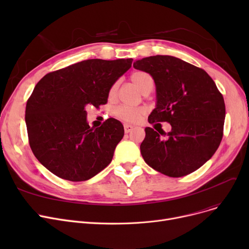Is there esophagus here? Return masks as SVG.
Returning <instances> with one entry per match:
<instances>
[{
  "label": "esophagus",
  "mask_w": 249,
  "mask_h": 249,
  "mask_svg": "<svg viewBox=\"0 0 249 249\" xmlns=\"http://www.w3.org/2000/svg\"><path fill=\"white\" fill-rule=\"evenodd\" d=\"M134 127L132 125H129V124H124V131L125 133H129L131 132V130L133 129Z\"/></svg>",
  "instance_id": "obj_1"
}]
</instances>
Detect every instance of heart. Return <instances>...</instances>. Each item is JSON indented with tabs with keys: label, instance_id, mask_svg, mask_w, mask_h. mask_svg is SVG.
Here are the masks:
<instances>
[{
	"label": "heart",
	"instance_id": "1",
	"mask_svg": "<svg viewBox=\"0 0 249 249\" xmlns=\"http://www.w3.org/2000/svg\"><path fill=\"white\" fill-rule=\"evenodd\" d=\"M130 80L142 91H144L153 88V78L152 76L145 71H136L130 75ZM118 90V83H114L109 89V98H114ZM145 113V108L143 107H130V106H119L114 110V116L118 119L128 123L137 122L141 116Z\"/></svg>",
	"mask_w": 249,
	"mask_h": 249
}]
</instances>
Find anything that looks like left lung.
Listing matches in <instances>:
<instances>
[{
	"mask_svg": "<svg viewBox=\"0 0 249 249\" xmlns=\"http://www.w3.org/2000/svg\"><path fill=\"white\" fill-rule=\"evenodd\" d=\"M133 67L148 72L156 86L158 105L148 122L172 125L168 133L145 128L140 145L143 160L172 178L197 171L223 137L225 103L216 84L204 70L169 55L142 58Z\"/></svg>",
	"mask_w": 249,
	"mask_h": 249,
	"instance_id": "1",
	"label": "left lung"
}]
</instances>
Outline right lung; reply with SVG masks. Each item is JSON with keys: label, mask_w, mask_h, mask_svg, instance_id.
<instances>
[{"label": "right lung", "mask_w": 249, "mask_h": 249, "mask_svg": "<svg viewBox=\"0 0 249 249\" xmlns=\"http://www.w3.org/2000/svg\"><path fill=\"white\" fill-rule=\"evenodd\" d=\"M133 59H87L45 74L26 104L25 121L35 158L56 177L84 181L112 160L124 136L120 121L109 118L100 127L87 123L88 105L107 104L111 86Z\"/></svg>", "instance_id": "1"}]
</instances>
